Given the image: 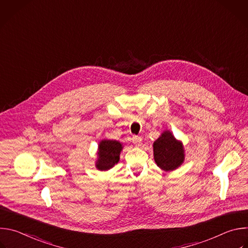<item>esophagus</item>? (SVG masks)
<instances>
[{
	"instance_id": "34e87169",
	"label": "esophagus",
	"mask_w": 248,
	"mask_h": 248,
	"mask_svg": "<svg viewBox=\"0 0 248 248\" xmlns=\"http://www.w3.org/2000/svg\"><path fill=\"white\" fill-rule=\"evenodd\" d=\"M132 142H133L136 146H140L141 144H142V138H141L140 136L133 135V136H132Z\"/></svg>"
}]
</instances>
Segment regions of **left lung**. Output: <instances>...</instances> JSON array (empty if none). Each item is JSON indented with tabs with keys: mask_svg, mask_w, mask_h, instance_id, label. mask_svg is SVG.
<instances>
[{
	"mask_svg": "<svg viewBox=\"0 0 248 248\" xmlns=\"http://www.w3.org/2000/svg\"><path fill=\"white\" fill-rule=\"evenodd\" d=\"M156 164L164 170H172L180 167L184 160V147L170 131H164L153 144Z\"/></svg>",
	"mask_w": 248,
	"mask_h": 248,
	"instance_id": "obj_1",
	"label": "left lung"
}]
</instances>
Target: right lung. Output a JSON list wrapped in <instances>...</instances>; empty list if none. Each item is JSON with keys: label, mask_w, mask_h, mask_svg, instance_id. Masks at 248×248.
Returning a JSON list of instances; mask_svg holds the SVG:
<instances>
[{"label": "right lung", "mask_w": 248, "mask_h": 248, "mask_svg": "<svg viewBox=\"0 0 248 248\" xmlns=\"http://www.w3.org/2000/svg\"><path fill=\"white\" fill-rule=\"evenodd\" d=\"M122 144L116 140H102L99 144V159L96 163L98 170H106L115 166L120 160Z\"/></svg>", "instance_id": "add662e5"}]
</instances>
